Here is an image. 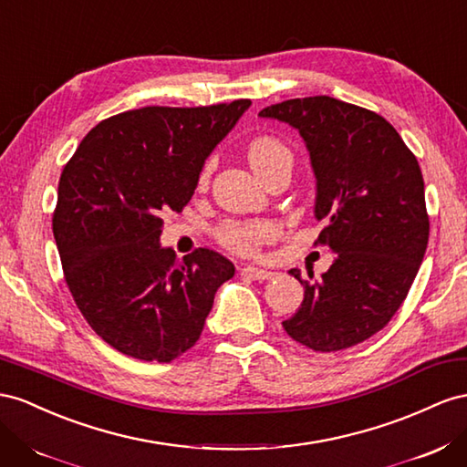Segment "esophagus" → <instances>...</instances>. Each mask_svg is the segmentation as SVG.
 <instances>
[{"label": "esophagus", "mask_w": 467, "mask_h": 467, "mask_svg": "<svg viewBox=\"0 0 467 467\" xmlns=\"http://www.w3.org/2000/svg\"><path fill=\"white\" fill-rule=\"evenodd\" d=\"M242 275H244V276H249V279H254V281H267V279H271V276H273L275 273H273V271H267V269L245 267V269H242Z\"/></svg>", "instance_id": "1"}]
</instances>
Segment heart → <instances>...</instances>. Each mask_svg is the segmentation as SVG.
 Instances as JSON below:
<instances>
[{"label":"heart","instance_id":"obj_1","mask_svg":"<svg viewBox=\"0 0 467 467\" xmlns=\"http://www.w3.org/2000/svg\"><path fill=\"white\" fill-rule=\"evenodd\" d=\"M247 159H249L251 169L255 171L259 179L273 169L293 167L291 149H288L281 140H276V137H273V135L257 137V140L247 149ZM208 172H210V165H206L202 174H200V182H206ZM269 234H271V228L263 222L225 223L223 228L218 232V237L225 247L235 251V254L249 255V254H254L265 237H269Z\"/></svg>","mask_w":467,"mask_h":467}]
</instances>
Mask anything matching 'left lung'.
Returning a JSON list of instances; mask_svg holds the SVG:
<instances>
[{
    "instance_id": "1",
    "label": "left lung",
    "mask_w": 467,
    "mask_h": 467,
    "mask_svg": "<svg viewBox=\"0 0 467 467\" xmlns=\"http://www.w3.org/2000/svg\"><path fill=\"white\" fill-rule=\"evenodd\" d=\"M298 130L317 176L318 242L336 259L283 322L295 342L337 351L371 337L407 298L428 245L424 181L417 157L379 113L330 96L295 98L259 111ZM312 279V273H308Z\"/></svg>"
}]
</instances>
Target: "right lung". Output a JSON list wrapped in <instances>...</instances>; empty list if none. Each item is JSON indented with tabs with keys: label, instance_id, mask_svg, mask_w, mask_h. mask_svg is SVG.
I'll return each mask as SVG.
<instances>
[{
	"label": "right lung",
	"instance_id": "obj_1",
	"mask_svg": "<svg viewBox=\"0 0 467 467\" xmlns=\"http://www.w3.org/2000/svg\"><path fill=\"white\" fill-rule=\"evenodd\" d=\"M251 99L147 106L99 121L60 174L53 234L86 322L125 356L169 363L196 342L230 259L200 247L176 259L159 237L182 212L204 161Z\"/></svg>",
	"mask_w": 467,
	"mask_h": 467
}]
</instances>
